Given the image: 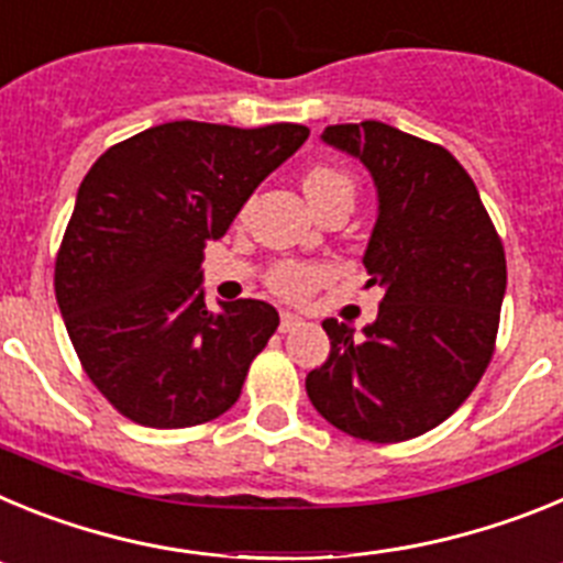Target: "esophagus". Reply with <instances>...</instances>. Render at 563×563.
<instances>
[{"mask_svg":"<svg viewBox=\"0 0 563 563\" xmlns=\"http://www.w3.org/2000/svg\"><path fill=\"white\" fill-rule=\"evenodd\" d=\"M301 327V318L296 316V312H282V321H278V330L282 332H292Z\"/></svg>","mask_w":563,"mask_h":563,"instance_id":"1","label":"esophagus"}]
</instances>
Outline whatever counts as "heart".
Instances as JSON below:
<instances>
[{"instance_id": "1", "label": "heart", "mask_w": 563, "mask_h": 563, "mask_svg": "<svg viewBox=\"0 0 563 563\" xmlns=\"http://www.w3.org/2000/svg\"><path fill=\"white\" fill-rule=\"evenodd\" d=\"M341 186H352V183L346 174L335 172V168L318 166L305 174V194L310 197V202L318 200V197H324L332 188ZM324 278L327 273L316 265H305V262H278L271 271V276H267V285H271V290L276 292V296L287 298V301H301V298L310 296Z\"/></svg>"}]
</instances>
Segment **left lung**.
<instances>
[{"instance_id":"1","label":"left lung","mask_w":563,"mask_h":563,"mask_svg":"<svg viewBox=\"0 0 563 563\" xmlns=\"http://www.w3.org/2000/svg\"><path fill=\"white\" fill-rule=\"evenodd\" d=\"M321 141L369 168L377 220L363 265L383 287L372 324L327 318L330 357L307 375L327 422L369 442L437 429L494 355L505 247L474 180L449 148L380 121L327 126Z\"/></svg>"}]
</instances>
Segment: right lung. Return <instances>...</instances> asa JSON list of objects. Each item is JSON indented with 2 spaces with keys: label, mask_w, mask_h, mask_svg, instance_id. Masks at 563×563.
<instances>
[{
  "label": "right lung",
  "mask_w": 563,
  "mask_h": 563,
  "mask_svg": "<svg viewBox=\"0 0 563 563\" xmlns=\"http://www.w3.org/2000/svg\"><path fill=\"white\" fill-rule=\"evenodd\" d=\"M310 129L174 121L107 148L78 188L56 298L98 391L148 429H188L239 400L278 327L267 301L206 307L202 253Z\"/></svg>",
  "instance_id": "1"
}]
</instances>
